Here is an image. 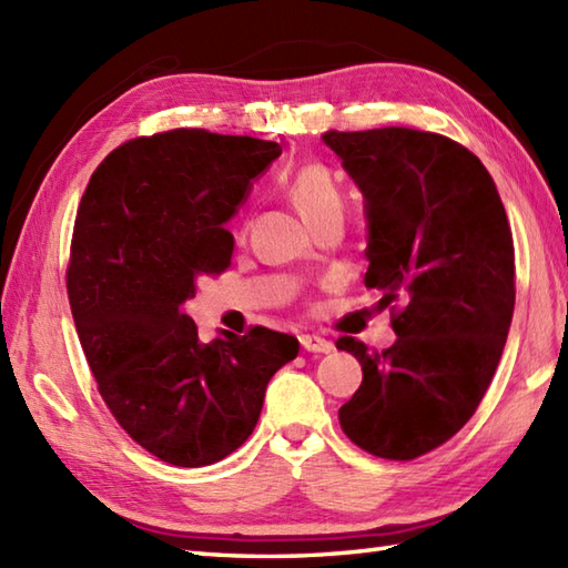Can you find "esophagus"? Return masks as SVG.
<instances>
[{
	"label": "esophagus",
	"mask_w": 568,
	"mask_h": 568,
	"mask_svg": "<svg viewBox=\"0 0 568 568\" xmlns=\"http://www.w3.org/2000/svg\"><path fill=\"white\" fill-rule=\"evenodd\" d=\"M300 344H303L305 352H312V354H329L334 348L332 342L322 339V336H317V334H303L300 336Z\"/></svg>",
	"instance_id": "1"
}]
</instances>
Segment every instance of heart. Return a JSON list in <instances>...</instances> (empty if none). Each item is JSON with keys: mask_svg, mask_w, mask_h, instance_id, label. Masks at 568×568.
<instances>
[{"mask_svg": "<svg viewBox=\"0 0 568 568\" xmlns=\"http://www.w3.org/2000/svg\"><path fill=\"white\" fill-rule=\"evenodd\" d=\"M287 197L293 200L297 212L305 216L310 226H315L332 212H342V190L327 165L305 163L293 173L287 183Z\"/></svg>", "mask_w": 568, "mask_h": 568, "instance_id": "obj_1", "label": "heart"}]
</instances>
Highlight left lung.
<instances>
[{
  "instance_id": "8db88e82",
  "label": "left lung",
  "mask_w": 568,
  "mask_h": 568,
  "mask_svg": "<svg viewBox=\"0 0 568 568\" xmlns=\"http://www.w3.org/2000/svg\"><path fill=\"white\" fill-rule=\"evenodd\" d=\"M366 200V285L397 339L385 352L342 336L364 381L339 409L361 449L409 462L462 429L498 368L515 307V246L486 165L432 131H327Z\"/></svg>"
}]
</instances>
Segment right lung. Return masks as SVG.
<instances>
[{
  "instance_id": "right-lung-1",
  "label": "right lung",
  "mask_w": 568,
  "mask_h": 568,
  "mask_svg": "<svg viewBox=\"0 0 568 568\" xmlns=\"http://www.w3.org/2000/svg\"><path fill=\"white\" fill-rule=\"evenodd\" d=\"M281 151L163 131L114 149L80 200L65 281L82 352L119 427L165 464L197 468L236 452L265 385L300 352L295 336L265 327L202 344L183 312L200 275L229 268L224 222Z\"/></svg>"
}]
</instances>
